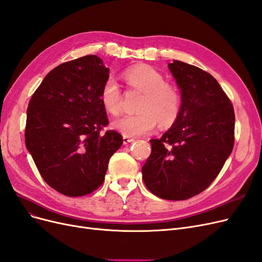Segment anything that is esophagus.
Returning a JSON list of instances; mask_svg holds the SVG:
<instances>
[{"label":"esophagus","instance_id":"34e87169","mask_svg":"<svg viewBox=\"0 0 262 262\" xmlns=\"http://www.w3.org/2000/svg\"><path fill=\"white\" fill-rule=\"evenodd\" d=\"M122 140H123V144H124V145H127V144L132 143V142H134V141H135L134 139H132V138H128V137H123V138H122Z\"/></svg>","mask_w":262,"mask_h":262}]
</instances>
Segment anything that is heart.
<instances>
[{
	"label": "heart",
	"mask_w": 262,
	"mask_h": 262,
	"mask_svg": "<svg viewBox=\"0 0 262 262\" xmlns=\"http://www.w3.org/2000/svg\"><path fill=\"white\" fill-rule=\"evenodd\" d=\"M122 78L130 90L143 92L139 114L125 115L113 121V128L123 137L138 138L155 130L158 122L162 127L172 124L181 111V95L178 90L166 82L158 70L146 65L127 69ZM100 100L104 110L113 116L121 111V89L113 77L102 85Z\"/></svg>",
	"instance_id": "obj_1"
}]
</instances>
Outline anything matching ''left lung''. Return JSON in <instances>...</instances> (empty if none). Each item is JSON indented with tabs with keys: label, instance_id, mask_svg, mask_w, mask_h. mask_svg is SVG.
<instances>
[{
	"label": "left lung",
	"instance_id": "left-lung-1",
	"mask_svg": "<svg viewBox=\"0 0 262 262\" xmlns=\"http://www.w3.org/2000/svg\"><path fill=\"white\" fill-rule=\"evenodd\" d=\"M181 93V111L142 167L156 196L184 201L203 192L221 171L234 145L233 105L210 74L186 62L168 65Z\"/></svg>",
	"mask_w": 262,
	"mask_h": 262
}]
</instances>
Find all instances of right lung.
<instances>
[{"instance_id":"add662e5","label":"right lung","mask_w":262,"mask_h":262,"mask_svg":"<svg viewBox=\"0 0 262 262\" xmlns=\"http://www.w3.org/2000/svg\"><path fill=\"white\" fill-rule=\"evenodd\" d=\"M110 68L96 55L51 70L27 110L26 147L43 180L55 191L76 197L100 187L111 157L122 145L108 124L100 100Z\"/></svg>"}]
</instances>
